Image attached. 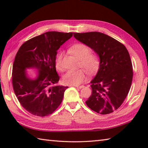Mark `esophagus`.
Returning a JSON list of instances; mask_svg holds the SVG:
<instances>
[{"label": "esophagus", "instance_id": "obj_1", "mask_svg": "<svg viewBox=\"0 0 148 148\" xmlns=\"http://www.w3.org/2000/svg\"><path fill=\"white\" fill-rule=\"evenodd\" d=\"M75 86L76 87H77V88H79V89H82L83 88V87H84V86Z\"/></svg>", "mask_w": 148, "mask_h": 148}]
</instances>
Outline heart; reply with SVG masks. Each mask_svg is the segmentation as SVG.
<instances>
[{"label":"heart","mask_w":148,"mask_h":148,"mask_svg":"<svg viewBox=\"0 0 148 148\" xmlns=\"http://www.w3.org/2000/svg\"><path fill=\"white\" fill-rule=\"evenodd\" d=\"M71 51L79 59V65L84 67L89 74L97 72L100 66V59L96 53L90 52L89 47L82 43L75 44L71 47ZM62 53L60 52L56 57V66L59 71H62ZM86 71L83 68L76 70H69L62 76L64 83L70 86H77L82 84L86 78Z\"/></svg>","instance_id":"1"}]
</instances>
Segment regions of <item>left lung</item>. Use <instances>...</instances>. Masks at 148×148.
<instances>
[{
    "mask_svg": "<svg viewBox=\"0 0 148 148\" xmlns=\"http://www.w3.org/2000/svg\"><path fill=\"white\" fill-rule=\"evenodd\" d=\"M74 36L100 57L87 106L98 114L112 113L122 104L131 86L133 72L129 52L121 42L99 32L74 33Z\"/></svg>",
    "mask_w": 148,
    "mask_h": 148,
    "instance_id": "obj_1",
    "label": "left lung"
}]
</instances>
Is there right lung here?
<instances>
[{
  "label": "right lung",
  "instance_id": "add662e5",
  "mask_svg": "<svg viewBox=\"0 0 148 148\" xmlns=\"http://www.w3.org/2000/svg\"><path fill=\"white\" fill-rule=\"evenodd\" d=\"M72 36V32H46L26 41L17 51L12 70V86L20 104L31 114L49 116L61 104L68 87L57 84V51ZM27 68L39 70L36 79L26 76Z\"/></svg>",
  "mask_w": 148,
  "mask_h": 148
}]
</instances>
